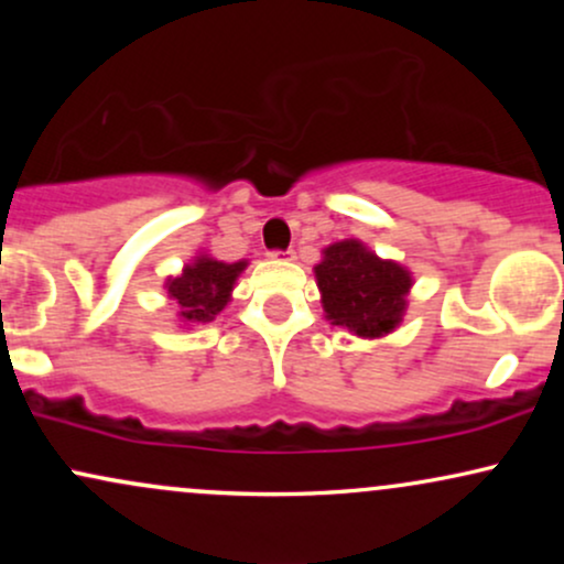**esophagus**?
<instances>
[{
	"instance_id": "34e87169",
	"label": "esophagus",
	"mask_w": 564,
	"mask_h": 564,
	"mask_svg": "<svg viewBox=\"0 0 564 564\" xmlns=\"http://www.w3.org/2000/svg\"><path fill=\"white\" fill-rule=\"evenodd\" d=\"M273 260H294V251H273Z\"/></svg>"
}]
</instances>
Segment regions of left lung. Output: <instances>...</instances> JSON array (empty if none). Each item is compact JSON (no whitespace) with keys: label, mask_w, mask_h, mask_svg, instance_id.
<instances>
[{"label":"left lung","mask_w":564,"mask_h":564,"mask_svg":"<svg viewBox=\"0 0 564 564\" xmlns=\"http://www.w3.org/2000/svg\"><path fill=\"white\" fill-rule=\"evenodd\" d=\"M315 283L332 326L360 339H381L403 323L413 275L400 262L381 260L358 238H345L323 249Z\"/></svg>","instance_id":"obj_1"}]
</instances>
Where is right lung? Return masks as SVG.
<instances>
[{
    "instance_id": "add662e5",
    "label": "right lung",
    "mask_w": 564,
    "mask_h": 564,
    "mask_svg": "<svg viewBox=\"0 0 564 564\" xmlns=\"http://www.w3.org/2000/svg\"><path fill=\"white\" fill-rule=\"evenodd\" d=\"M246 268L249 260L223 262L215 260L209 251H198L191 262H185L183 273L166 278L164 289L177 307L180 326L193 328L215 321L228 307L238 275Z\"/></svg>"
}]
</instances>
